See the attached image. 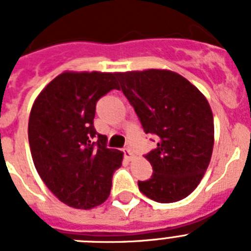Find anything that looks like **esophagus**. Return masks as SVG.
Segmentation results:
<instances>
[{"mask_svg": "<svg viewBox=\"0 0 251 251\" xmlns=\"http://www.w3.org/2000/svg\"><path fill=\"white\" fill-rule=\"evenodd\" d=\"M123 153H124V158L128 159V161H130V159L133 158V153L129 148H124Z\"/></svg>", "mask_w": 251, "mask_h": 251, "instance_id": "1", "label": "esophagus"}]
</instances>
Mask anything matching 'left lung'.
Wrapping results in <instances>:
<instances>
[{
  "label": "left lung",
  "mask_w": 251,
  "mask_h": 251,
  "mask_svg": "<svg viewBox=\"0 0 251 251\" xmlns=\"http://www.w3.org/2000/svg\"><path fill=\"white\" fill-rule=\"evenodd\" d=\"M121 88L146 133L157 136L146 154L153 168L139 191L161 203L176 202L194 191L214 148V115L205 95L171 70L117 73ZM119 88V89H121Z\"/></svg>",
  "instance_id": "left-lung-1"
}]
</instances>
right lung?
<instances>
[{"label": "right lung", "mask_w": 251, "mask_h": 251, "mask_svg": "<svg viewBox=\"0 0 251 251\" xmlns=\"http://www.w3.org/2000/svg\"><path fill=\"white\" fill-rule=\"evenodd\" d=\"M115 73L65 72L37 95L28 119L31 156L48 188L74 208L99 206L109 197L123 153L106 147L94 128L97 101L119 86Z\"/></svg>", "instance_id": "1"}]
</instances>
